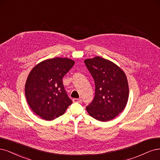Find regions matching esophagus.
<instances>
[{"label": "esophagus", "instance_id": "1", "mask_svg": "<svg viewBox=\"0 0 160 160\" xmlns=\"http://www.w3.org/2000/svg\"><path fill=\"white\" fill-rule=\"evenodd\" d=\"M73 102H78V103H80L82 102V100L80 98H74L72 100Z\"/></svg>", "mask_w": 160, "mask_h": 160}]
</instances>
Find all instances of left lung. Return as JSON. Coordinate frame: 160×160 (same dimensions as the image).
Masks as SVG:
<instances>
[{
	"instance_id": "left-lung-1",
	"label": "left lung",
	"mask_w": 160,
	"mask_h": 160,
	"mask_svg": "<svg viewBox=\"0 0 160 160\" xmlns=\"http://www.w3.org/2000/svg\"><path fill=\"white\" fill-rule=\"evenodd\" d=\"M95 82L94 99L86 107L89 115L101 122L114 119L126 106L129 97L127 77L113 62L95 56L84 60Z\"/></svg>"
}]
</instances>
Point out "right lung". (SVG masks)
Returning <instances> with one entry per match:
<instances>
[{
  "instance_id": "obj_1",
  "label": "right lung",
  "mask_w": 160,
  "mask_h": 160,
  "mask_svg": "<svg viewBox=\"0 0 160 160\" xmlns=\"http://www.w3.org/2000/svg\"><path fill=\"white\" fill-rule=\"evenodd\" d=\"M74 63L68 58L46 59L30 72L25 84L26 98L42 119L52 120L63 115L72 103L65 91L62 78Z\"/></svg>"
}]
</instances>
